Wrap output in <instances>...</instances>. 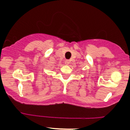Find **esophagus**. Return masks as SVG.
Listing matches in <instances>:
<instances>
[{
  "instance_id": "esophagus-1",
  "label": "esophagus",
  "mask_w": 130,
  "mask_h": 130,
  "mask_svg": "<svg viewBox=\"0 0 130 130\" xmlns=\"http://www.w3.org/2000/svg\"><path fill=\"white\" fill-rule=\"evenodd\" d=\"M69 60H65V65H69Z\"/></svg>"
}]
</instances>
